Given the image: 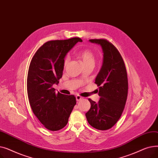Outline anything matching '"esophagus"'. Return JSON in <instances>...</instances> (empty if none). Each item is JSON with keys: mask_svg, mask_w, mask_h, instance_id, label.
Instances as JSON below:
<instances>
[{"mask_svg": "<svg viewBox=\"0 0 158 158\" xmlns=\"http://www.w3.org/2000/svg\"><path fill=\"white\" fill-rule=\"evenodd\" d=\"M76 101L78 102V101H80L81 100H82V97H81V96H79V95H77L76 97Z\"/></svg>", "mask_w": 158, "mask_h": 158, "instance_id": "esophagus-1", "label": "esophagus"}]
</instances>
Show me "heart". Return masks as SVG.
Wrapping results in <instances>:
<instances>
[{
	"mask_svg": "<svg viewBox=\"0 0 158 158\" xmlns=\"http://www.w3.org/2000/svg\"><path fill=\"white\" fill-rule=\"evenodd\" d=\"M78 56L79 57V59L81 60L82 64L85 66H88V65H92L94 66L95 64V56L93 54L92 52H91L89 50H83V51H81ZM69 60L68 57H66L64 60V66L66 67V66L69 64Z\"/></svg>",
	"mask_w": 158,
	"mask_h": 158,
	"instance_id": "b5f03b06",
	"label": "heart"
}]
</instances>
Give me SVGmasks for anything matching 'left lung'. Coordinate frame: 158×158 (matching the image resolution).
<instances>
[{
  "instance_id": "obj_1",
  "label": "left lung",
  "mask_w": 158,
  "mask_h": 158,
  "mask_svg": "<svg viewBox=\"0 0 158 158\" xmlns=\"http://www.w3.org/2000/svg\"><path fill=\"white\" fill-rule=\"evenodd\" d=\"M99 45L103 52L102 67L95 78L99 86L100 99L91 104L86 117L90 126L98 130H107L118 122L125 107L128 92V80L125 64L118 50L104 39L89 40Z\"/></svg>"
}]
</instances>
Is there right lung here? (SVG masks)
I'll list each match as a JSON object with an SVG mask.
<instances>
[{
  "label": "right lung",
  "instance_id": "obj_1",
  "mask_svg": "<svg viewBox=\"0 0 158 158\" xmlns=\"http://www.w3.org/2000/svg\"><path fill=\"white\" fill-rule=\"evenodd\" d=\"M79 38L49 41L41 46L31 60L27 81V95L32 110L50 131L63 129L76 104L74 95L56 92L64 69V57Z\"/></svg>",
  "mask_w": 158,
  "mask_h": 158
}]
</instances>
